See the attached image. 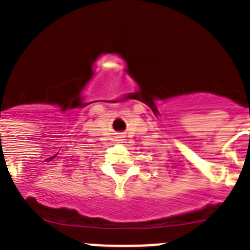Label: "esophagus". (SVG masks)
<instances>
[{"label":"esophagus","mask_w":250,"mask_h":250,"mask_svg":"<svg viewBox=\"0 0 250 250\" xmlns=\"http://www.w3.org/2000/svg\"><path fill=\"white\" fill-rule=\"evenodd\" d=\"M118 140L123 143V140H125V139H124V135H119V136H118Z\"/></svg>","instance_id":"esophagus-1"}]
</instances>
